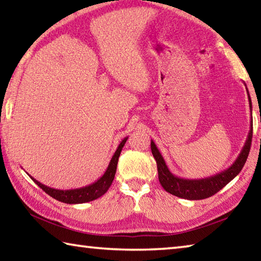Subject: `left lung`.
Wrapping results in <instances>:
<instances>
[{
	"mask_svg": "<svg viewBox=\"0 0 261 261\" xmlns=\"http://www.w3.org/2000/svg\"><path fill=\"white\" fill-rule=\"evenodd\" d=\"M247 91V88H246ZM247 96H249L250 102V110H251V122H250V131L247 135L246 141L243 146L240 155L237 156L235 162L227 168L226 170L221 171V173L210 176L206 178H199V179H189V178H180L171 174V171L168 169L165 160L161 155L160 151H159L155 143L151 140V149L154 159H155L158 165V174H159V180L162 185V188L166 190L167 192L174 194L176 197L183 198V199L188 200H200L206 199L211 196H213L216 192H219L221 189L226 187V185L232 180L236 176L241 173L242 168L244 167L246 159L249 156L250 148H251V141H252V102H251V98L247 91Z\"/></svg>",
	"mask_w": 261,
	"mask_h": 261,
	"instance_id": "left-lung-1",
	"label": "left lung"
}]
</instances>
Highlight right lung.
Here are the masks:
<instances>
[{"label": "right lung", "mask_w": 261, "mask_h": 261, "mask_svg": "<svg viewBox=\"0 0 261 261\" xmlns=\"http://www.w3.org/2000/svg\"><path fill=\"white\" fill-rule=\"evenodd\" d=\"M126 140L127 137H125V138L121 141L120 145H118V147L116 151H115L112 160H110L107 169L105 171V174L101 176L98 180H95L94 183L86 185V187L71 190H57L47 187V185L38 182L37 179H34L31 175H28L30 176L31 179L34 180V183L37 184L38 187H40L46 193L49 194V196L54 198V199L61 202H64V204H84V202L95 200L101 196H103V194L108 191L110 185H112L115 174H116L118 158H120L122 148L126 143Z\"/></svg>", "instance_id": "right-lung-1"}]
</instances>
